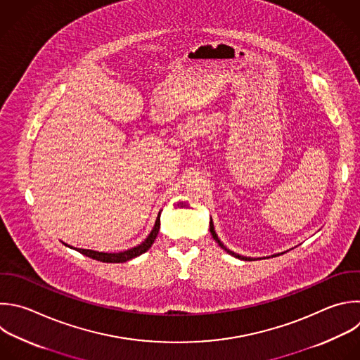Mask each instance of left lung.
Instances as JSON below:
<instances>
[{
  "mask_svg": "<svg viewBox=\"0 0 360 360\" xmlns=\"http://www.w3.org/2000/svg\"><path fill=\"white\" fill-rule=\"evenodd\" d=\"M209 230H210V234L213 236V238L216 240V243L226 252V253H229L230 256H233V257H236V259H238V260H245V262H253V260H259V259H255V257H248V256H242V255H237V253H234V252H231V250H229L221 242H220V238L217 237V234H216V231H214V226H213V221H212V217H210V223H209ZM280 255H284V253H277V255H273L271 257H277V256H280ZM266 259V257H264ZM267 259H270V257H267ZM262 260V259H260Z\"/></svg>",
  "mask_w": 360,
  "mask_h": 360,
  "instance_id": "1",
  "label": "left lung"
}]
</instances>
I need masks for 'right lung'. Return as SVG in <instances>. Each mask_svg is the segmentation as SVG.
Wrapping results in <instances>:
<instances>
[{"mask_svg":"<svg viewBox=\"0 0 360 360\" xmlns=\"http://www.w3.org/2000/svg\"><path fill=\"white\" fill-rule=\"evenodd\" d=\"M160 216H161V210L157 216V220H155V224L151 230V233L147 236L146 240L143 243H140L139 246L133 248V249H129V250H124V252H118V253H104V252H96V250H87V249H76V248H72L66 243H63L65 246L82 253L83 256H87L93 260H98V262H103V263H126L134 257H139L141 256L143 253H146L154 243V240L158 236V231H160V226H161V220H160Z\"/></svg>","mask_w":360,"mask_h":360,"instance_id":"right-lung-1","label":"right lung"}]
</instances>
